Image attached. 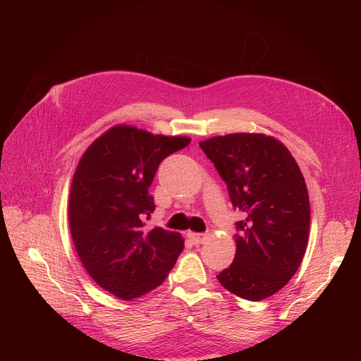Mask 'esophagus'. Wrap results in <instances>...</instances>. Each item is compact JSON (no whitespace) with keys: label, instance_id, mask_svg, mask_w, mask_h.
Returning a JSON list of instances; mask_svg holds the SVG:
<instances>
[{"label":"esophagus","instance_id":"34e87169","mask_svg":"<svg viewBox=\"0 0 361 361\" xmlns=\"http://www.w3.org/2000/svg\"><path fill=\"white\" fill-rule=\"evenodd\" d=\"M188 238H190V241L192 243V244H195V245H199V244H203L206 239H207V235H204V233H194V232H190L188 233Z\"/></svg>","mask_w":361,"mask_h":361}]
</instances>
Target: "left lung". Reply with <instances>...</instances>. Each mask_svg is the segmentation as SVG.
Instances as JSON below:
<instances>
[{"label":"left lung","mask_w":361,"mask_h":361,"mask_svg":"<svg viewBox=\"0 0 361 361\" xmlns=\"http://www.w3.org/2000/svg\"><path fill=\"white\" fill-rule=\"evenodd\" d=\"M199 145L245 216L236 223L233 264L216 279L244 300H265L288 285L307 248L310 202L302 173L271 135L236 133Z\"/></svg>","instance_id":"obj_1"}]
</instances>
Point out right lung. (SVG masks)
<instances>
[{
	"label": "right lung",
	"instance_id": "obj_1",
	"mask_svg": "<svg viewBox=\"0 0 361 361\" xmlns=\"http://www.w3.org/2000/svg\"><path fill=\"white\" fill-rule=\"evenodd\" d=\"M116 125L85 149L69 195V227L89 276L114 297L130 301L158 288L183 250V238L143 221L155 211L149 187L164 158L190 145Z\"/></svg>",
	"mask_w": 361,
	"mask_h": 361
}]
</instances>
